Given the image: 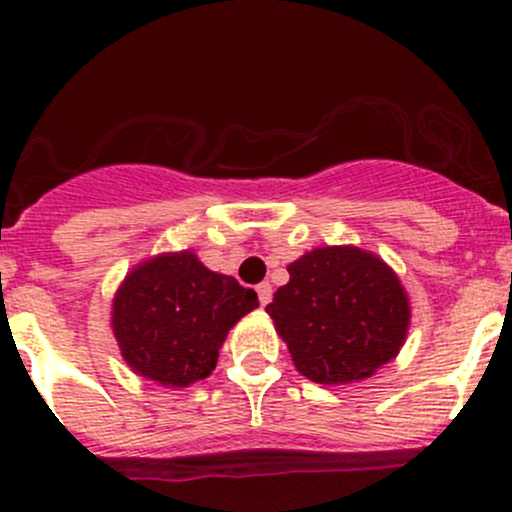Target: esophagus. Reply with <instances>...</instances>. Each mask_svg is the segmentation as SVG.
I'll return each mask as SVG.
<instances>
[{"label": "esophagus", "mask_w": 512, "mask_h": 512, "mask_svg": "<svg viewBox=\"0 0 512 512\" xmlns=\"http://www.w3.org/2000/svg\"><path fill=\"white\" fill-rule=\"evenodd\" d=\"M257 297H260L262 307H265V304H270V299H272V285H270V282H262V285H257Z\"/></svg>", "instance_id": "esophagus-1"}]
</instances>
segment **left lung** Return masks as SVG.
I'll return each instance as SVG.
<instances>
[{
    "mask_svg": "<svg viewBox=\"0 0 512 512\" xmlns=\"http://www.w3.org/2000/svg\"><path fill=\"white\" fill-rule=\"evenodd\" d=\"M287 272L267 314L299 374L324 386L354 384L399 356L411 302L379 255L354 245L314 247Z\"/></svg>",
    "mask_w": 512,
    "mask_h": 512,
    "instance_id": "8db88e82",
    "label": "left lung"
}]
</instances>
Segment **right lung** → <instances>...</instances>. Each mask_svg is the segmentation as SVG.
Here are the masks:
<instances>
[{"label": "right lung", "mask_w": 512, "mask_h": 512, "mask_svg": "<svg viewBox=\"0 0 512 512\" xmlns=\"http://www.w3.org/2000/svg\"><path fill=\"white\" fill-rule=\"evenodd\" d=\"M255 307V289L208 270L193 250L160 252L123 277L111 329L133 374L185 389L213 374L227 332Z\"/></svg>", "instance_id": "1"}]
</instances>
